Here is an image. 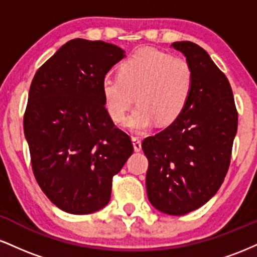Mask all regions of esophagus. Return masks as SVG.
Instances as JSON below:
<instances>
[{
  "instance_id": "34e87169",
  "label": "esophagus",
  "mask_w": 257,
  "mask_h": 257,
  "mask_svg": "<svg viewBox=\"0 0 257 257\" xmlns=\"http://www.w3.org/2000/svg\"><path fill=\"white\" fill-rule=\"evenodd\" d=\"M132 141H133V146H134V150L137 152H139L141 150V140L140 138L138 137H133L132 138Z\"/></svg>"
}]
</instances>
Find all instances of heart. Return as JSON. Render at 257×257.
<instances>
[{
    "instance_id": "1",
    "label": "heart",
    "mask_w": 257,
    "mask_h": 257,
    "mask_svg": "<svg viewBox=\"0 0 257 257\" xmlns=\"http://www.w3.org/2000/svg\"><path fill=\"white\" fill-rule=\"evenodd\" d=\"M193 89V70L184 58L172 57L153 48H141L118 67V76L101 82L105 107L114 122L144 132L155 125H169L181 116Z\"/></svg>"
}]
</instances>
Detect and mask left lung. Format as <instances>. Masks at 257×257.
<instances>
[{
	"label": "left lung",
	"instance_id": "obj_1",
	"mask_svg": "<svg viewBox=\"0 0 257 257\" xmlns=\"http://www.w3.org/2000/svg\"><path fill=\"white\" fill-rule=\"evenodd\" d=\"M193 70V89L175 122L141 144L146 190L162 213L185 215L215 196L227 174L238 113L228 79L202 47L174 42Z\"/></svg>",
	"mask_w": 257,
	"mask_h": 257
}]
</instances>
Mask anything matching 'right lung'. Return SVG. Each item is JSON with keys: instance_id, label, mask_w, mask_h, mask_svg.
<instances>
[{"instance_id": "add662e5", "label": "right lung", "mask_w": 257, "mask_h": 257, "mask_svg": "<svg viewBox=\"0 0 257 257\" xmlns=\"http://www.w3.org/2000/svg\"><path fill=\"white\" fill-rule=\"evenodd\" d=\"M124 51L75 38L49 58L31 82L24 133L34 175L49 200L69 214L108 204L112 178L132 156L128 134L105 108L101 82Z\"/></svg>"}]
</instances>
